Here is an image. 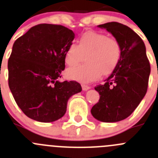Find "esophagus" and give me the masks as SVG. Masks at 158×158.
I'll use <instances>...</instances> for the list:
<instances>
[{
    "instance_id": "obj_1",
    "label": "esophagus",
    "mask_w": 158,
    "mask_h": 158,
    "mask_svg": "<svg viewBox=\"0 0 158 158\" xmlns=\"http://www.w3.org/2000/svg\"><path fill=\"white\" fill-rule=\"evenodd\" d=\"M82 89H83V90H87V89H89L90 87H89V86H87V85L82 84Z\"/></svg>"
}]
</instances>
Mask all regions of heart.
Instances as JSON below:
<instances>
[{
    "label": "heart",
    "instance_id": "1",
    "mask_svg": "<svg viewBox=\"0 0 158 158\" xmlns=\"http://www.w3.org/2000/svg\"><path fill=\"white\" fill-rule=\"evenodd\" d=\"M86 63L67 71L70 79L81 82L95 81L114 72L121 57V48L116 39L94 31L84 32L78 38V45L71 43L65 51V61L70 66L84 60Z\"/></svg>",
    "mask_w": 158,
    "mask_h": 158
}]
</instances>
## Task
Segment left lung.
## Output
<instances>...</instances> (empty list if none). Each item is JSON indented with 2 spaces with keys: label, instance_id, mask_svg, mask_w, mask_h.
<instances>
[{
  "label": "left lung",
  "instance_id": "8db88e82",
  "mask_svg": "<svg viewBox=\"0 0 158 158\" xmlns=\"http://www.w3.org/2000/svg\"><path fill=\"white\" fill-rule=\"evenodd\" d=\"M98 27L119 42L121 57L106 83L94 87L100 99L92 107L91 114L98 120L113 123L128 117L143 100L148 88L150 64L144 42L133 30L117 22Z\"/></svg>",
  "mask_w": 158,
  "mask_h": 158
}]
</instances>
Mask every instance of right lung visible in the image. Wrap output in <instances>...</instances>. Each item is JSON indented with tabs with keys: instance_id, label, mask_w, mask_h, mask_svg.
I'll use <instances>...</instances> for the list:
<instances>
[{
	"instance_id": "obj_1",
	"label": "right lung",
	"mask_w": 158,
	"mask_h": 158,
	"mask_svg": "<svg viewBox=\"0 0 158 158\" xmlns=\"http://www.w3.org/2000/svg\"><path fill=\"white\" fill-rule=\"evenodd\" d=\"M74 38L65 27L41 23L14 42L8 61V86L18 106L32 120H59L70 97L82 90L76 81H59L65 69V51Z\"/></svg>"
}]
</instances>
